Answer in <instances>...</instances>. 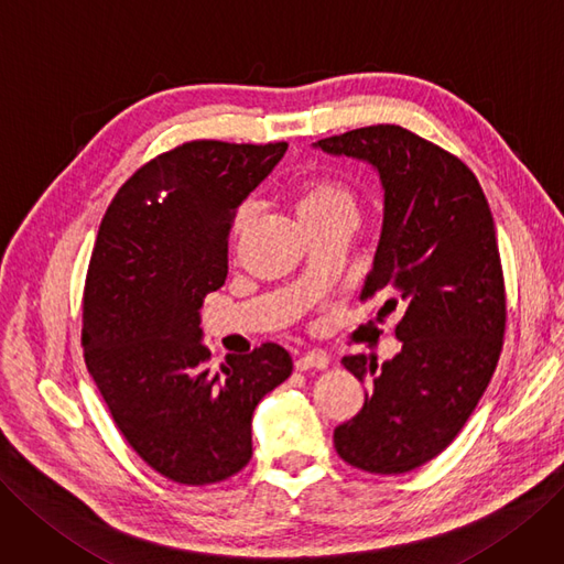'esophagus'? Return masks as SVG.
I'll return each mask as SVG.
<instances>
[{
    "label": "esophagus",
    "mask_w": 564,
    "mask_h": 564,
    "mask_svg": "<svg viewBox=\"0 0 564 564\" xmlns=\"http://www.w3.org/2000/svg\"><path fill=\"white\" fill-rule=\"evenodd\" d=\"M327 356L325 352H321V350H308V352H304L302 358H297L295 360V369L297 371H306V369H325L327 367Z\"/></svg>",
    "instance_id": "esophagus-1"
}]
</instances>
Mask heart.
Here are the masks:
<instances>
[{
	"mask_svg": "<svg viewBox=\"0 0 564 564\" xmlns=\"http://www.w3.org/2000/svg\"><path fill=\"white\" fill-rule=\"evenodd\" d=\"M295 212L302 225H316L335 218H356V197L348 187L332 178H306L295 187ZM250 220V206H241L232 220L235 237Z\"/></svg>",
	"mask_w": 564,
	"mask_h": 564,
	"instance_id": "obj_1",
	"label": "heart"
}]
</instances>
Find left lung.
Returning a JSON list of instances; mask_svg holds the SVG:
<instances>
[{
  "label": "left lung",
  "mask_w": 564,
  "mask_h": 564,
  "mask_svg": "<svg viewBox=\"0 0 564 564\" xmlns=\"http://www.w3.org/2000/svg\"><path fill=\"white\" fill-rule=\"evenodd\" d=\"M318 149L367 160L386 202L381 241L360 300L400 308L402 350L381 367L341 365L369 390L335 430L344 463L404 474L440 455L486 392L507 329V290L495 223L469 166L400 124H369L321 139Z\"/></svg>",
  "instance_id": "obj_1"
}]
</instances>
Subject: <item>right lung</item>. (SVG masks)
Returning <instances> with one entry per match:
<instances>
[{
    "instance_id": "obj_1",
    "label": "right lung",
    "mask_w": 564,
    "mask_h": 564,
    "mask_svg": "<svg viewBox=\"0 0 564 564\" xmlns=\"http://www.w3.org/2000/svg\"><path fill=\"white\" fill-rule=\"evenodd\" d=\"M288 149L185 141L122 183L83 290V356L141 460L183 486L225 481L253 455L250 419L293 373L279 344L212 369L199 306L227 279L237 206Z\"/></svg>"
}]
</instances>
